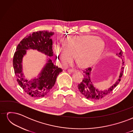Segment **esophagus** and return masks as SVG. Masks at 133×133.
Wrapping results in <instances>:
<instances>
[{"label": "esophagus", "instance_id": "obj_1", "mask_svg": "<svg viewBox=\"0 0 133 133\" xmlns=\"http://www.w3.org/2000/svg\"><path fill=\"white\" fill-rule=\"evenodd\" d=\"M68 71L69 72V73H74V72L76 71V70L74 69H68Z\"/></svg>", "mask_w": 133, "mask_h": 133}]
</instances>
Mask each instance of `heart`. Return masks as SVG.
I'll use <instances>...</instances> for the list:
<instances>
[{"label":"heart","instance_id":"obj_1","mask_svg":"<svg viewBox=\"0 0 133 133\" xmlns=\"http://www.w3.org/2000/svg\"><path fill=\"white\" fill-rule=\"evenodd\" d=\"M104 48V43L101 39L86 35L68 38L63 45L55 44L53 50L63 66L68 65L76 56L80 65L85 67L97 60Z\"/></svg>","mask_w":133,"mask_h":133}]
</instances>
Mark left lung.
Returning a JSON list of instances; mask_svg holds the SVG:
<instances>
[{
  "instance_id": "obj_1",
  "label": "left lung",
  "mask_w": 133,
  "mask_h": 133,
  "mask_svg": "<svg viewBox=\"0 0 133 133\" xmlns=\"http://www.w3.org/2000/svg\"><path fill=\"white\" fill-rule=\"evenodd\" d=\"M116 55L119 58L123 57V52L120 50L118 54H116ZM124 65V62L122 59V66ZM91 68H89L84 71V78L82 82L78 84V89L80 92L84 95V97L89 100H98L105 97L108 94L113 90L114 88L118 85V84L120 82V79L123 73L124 67L122 66L121 71L119 74V78L113 85L110 87L108 89L104 90H99L96 88L93 84V82L91 79Z\"/></svg>"
}]
</instances>
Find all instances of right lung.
<instances>
[{
  "label": "right lung",
  "instance_id": "obj_1",
  "mask_svg": "<svg viewBox=\"0 0 133 133\" xmlns=\"http://www.w3.org/2000/svg\"><path fill=\"white\" fill-rule=\"evenodd\" d=\"M54 32L39 31L27 35L18 44L14 55L13 64L17 82L25 92L32 97L39 98L48 94L54 85L61 68L56 66L50 57L53 56L51 39ZM29 49L37 50L48 56L47 63L37 77L26 79L22 72V58Z\"/></svg>",
  "mask_w": 133,
  "mask_h": 133
}]
</instances>
